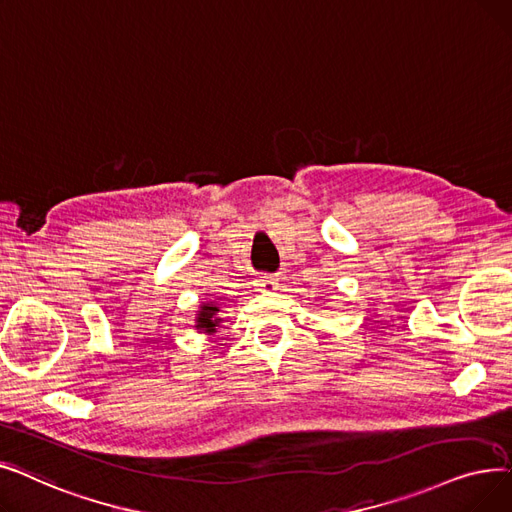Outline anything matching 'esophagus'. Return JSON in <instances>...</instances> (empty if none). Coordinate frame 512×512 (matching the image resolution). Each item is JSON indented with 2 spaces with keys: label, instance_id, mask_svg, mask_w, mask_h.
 Masks as SVG:
<instances>
[{
  "label": "esophagus",
  "instance_id": "obj_1",
  "mask_svg": "<svg viewBox=\"0 0 512 512\" xmlns=\"http://www.w3.org/2000/svg\"><path fill=\"white\" fill-rule=\"evenodd\" d=\"M258 287L264 289V291H275L279 287V281L273 275H264V277L258 279Z\"/></svg>",
  "mask_w": 512,
  "mask_h": 512
}]
</instances>
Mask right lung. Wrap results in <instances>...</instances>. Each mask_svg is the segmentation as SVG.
Here are the masks:
<instances>
[{
  "instance_id": "add662e5",
  "label": "right lung",
  "mask_w": 512,
  "mask_h": 512,
  "mask_svg": "<svg viewBox=\"0 0 512 512\" xmlns=\"http://www.w3.org/2000/svg\"><path fill=\"white\" fill-rule=\"evenodd\" d=\"M216 312H218L216 304H212V302L202 304L200 310H198V316H196V329H200L206 335L216 333V327H218V323H221V319H218Z\"/></svg>"
}]
</instances>
